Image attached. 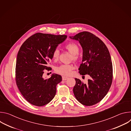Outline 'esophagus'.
I'll return each instance as SVG.
<instances>
[{"label": "esophagus", "instance_id": "esophagus-1", "mask_svg": "<svg viewBox=\"0 0 131 131\" xmlns=\"http://www.w3.org/2000/svg\"><path fill=\"white\" fill-rule=\"evenodd\" d=\"M68 79V77H65V76H63L62 77V80H67Z\"/></svg>", "mask_w": 131, "mask_h": 131}]
</instances>
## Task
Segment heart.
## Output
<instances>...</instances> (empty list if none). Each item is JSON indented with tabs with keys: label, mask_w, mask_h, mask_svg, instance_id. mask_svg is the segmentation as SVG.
I'll return each instance as SVG.
<instances>
[{
	"label": "heart",
	"mask_w": 131,
	"mask_h": 131,
	"mask_svg": "<svg viewBox=\"0 0 131 131\" xmlns=\"http://www.w3.org/2000/svg\"><path fill=\"white\" fill-rule=\"evenodd\" d=\"M65 48L72 54L71 60L74 61H77L79 59V47L77 44L74 42H70L67 44L65 46ZM60 55V51L58 49H55L52 53V59L54 61H57L59 60ZM73 66L70 64H62L57 67L55 71L57 73L63 76H69L70 74Z\"/></svg>",
	"instance_id": "1"
}]
</instances>
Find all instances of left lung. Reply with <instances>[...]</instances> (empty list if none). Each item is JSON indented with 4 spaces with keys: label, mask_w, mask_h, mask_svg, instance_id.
Returning <instances> with one entry per match:
<instances>
[{
    "label": "left lung",
    "mask_w": 131,
    "mask_h": 131,
    "mask_svg": "<svg viewBox=\"0 0 131 131\" xmlns=\"http://www.w3.org/2000/svg\"><path fill=\"white\" fill-rule=\"evenodd\" d=\"M70 38L79 41L83 49L79 73L91 77L87 84L75 78L73 94L83 105H95L107 94L113 81V64L109 52L99 37L90 32H81Z\"/></svg>",
    "instance_id": "left-lung-1"
}]
</instances>
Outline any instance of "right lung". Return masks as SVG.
Listing matches in <instances>:
<instances>
[{
    "instance_id": "add662e5",
    "label": "right lung",
    "mask_w": 131,
    "mask_h": 131,
    "mask_svg": "<svg viewBox=\"0 0 131 131\" xmlns=\"http://www.w3.org/2000/svg\"><path fill=\"white\" fill-rule=\"evenodd\" d=\"M66 35L38 32L26 40L18 52L15 66V81L24 98L31 104L42 106L51 102L57 92L62 77L53 74L48 79L42 76L52 59V53L67 38Z\"/></svg>"
}]
</instances>
